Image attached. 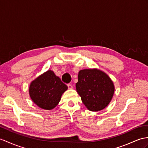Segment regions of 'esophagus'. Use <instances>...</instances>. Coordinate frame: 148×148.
Wrapping results in <instances>:
<instances>
[{
	"mask_svg": "<svg viewBox=\"0 0 148 148\" xmlns=\"http://www.w3.org/2000/svg\"><path fill=\"white\" fill-rule=\"evenodd\" d=\"M67 86H68V89H72V88H73V86H72L71 84H68Z\"/></svg>",
	"mask_w": 148,
	"mask_h": 148,
	"instance_id": "obj_1",
	"label": "esophagus"
}]
</instances>
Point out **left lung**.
<instances>
[{
  "label": "left lung",
  "mask_w": 148,
  "mask_h": 148,
  "mask_svg": "<svg viewBox=\"0 0 148 148\" xmlns=\"http://www.w3.org/2000/svg\"><path fill=\"white\" fill-rule=\"evenodd\" d=\"M76 88L82 102L88 110L93 112L105 109L115 91L114 83L109 75L97 68L79 71Z\"/></svg>",
  "instance_id": "8db88e82"
}]
</instances>
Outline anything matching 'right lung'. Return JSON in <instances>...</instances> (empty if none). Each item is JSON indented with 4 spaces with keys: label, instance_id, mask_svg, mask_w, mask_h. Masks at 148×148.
Segmentation results:
<instances>
[{
    "label": "right lung",
    "instance_id": "right-lung-1",
    "mask_svg": "<svg viewBox=\"0 0 148 148\" xmlns=\"http://www.w3.org/2000/svg\"><path fill=\"white\" fill-rule=\"evenodd\" d=\"M67 89L68 86L52 70H48L31 82L29 93L39 108L51 110L58 104Z\"/></svg>",
    "mask_w": 148,
    "mask_h": 148
}]
</instances>
